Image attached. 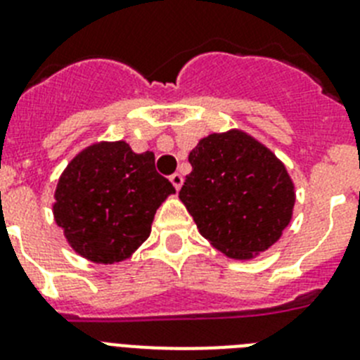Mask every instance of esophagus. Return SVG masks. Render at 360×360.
I'll return each instance as SVG.
<instances>
[{"mask_svg": "<svg viewBox=\"0 0 360 360\" xmlns=\"http://www.w3.org/2000/svg\"><path fill=\"white\" fill-rule=\"evenodd\" d=\"M171 184H173L174 187H176V189H180V187H182V184H184V176L180 173H173L171 174Z\"/></svg>", "mask_w": 360, "mask_h": 360, "instance_id": "obj_1", "label": "esophagus"}]
</instances>
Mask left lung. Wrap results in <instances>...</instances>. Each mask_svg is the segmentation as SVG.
<instances>
[{"mask_svg": "<svg viewBox=\"0 0 360 360\" xmlns=\"http://www.w3.org/2000/svg\"><path fill=\"white\" fill-rule=\"evenodd\" d=\"M180 200L202 236L229 257L249 259L279 240L292 218L285 165L241 131L209 135L189 153Z\"/></svg>", "mask_w": 360, "mask_h": 360, "instance_id": "8db88e82", "label": "left lung"}]
</instances>
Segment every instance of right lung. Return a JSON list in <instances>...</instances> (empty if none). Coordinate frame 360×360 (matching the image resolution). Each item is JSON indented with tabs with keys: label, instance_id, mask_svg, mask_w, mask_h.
I'll return each instance as SVG.
<instances>
[{
	"label": "right lung",
	"instance_id": "obj_1",
	"mask_svg": "<svg viewBox=\"0 0 360 360\" xmlns=\"http://www.w3.org/2000/svg\"><path fill=\"white\" fill-rule=\"evenodd\" d=\"M173 184L151 151L126 142L97 144L73 158L57 184L53 216L75 252L95 263L122 262L148 240Z\"/></svg>",
	"mask_w": 360,
	"mask_h": 360
}]
</instances>
